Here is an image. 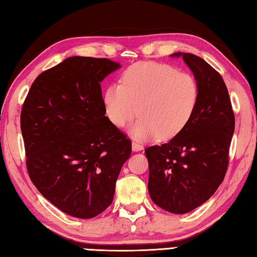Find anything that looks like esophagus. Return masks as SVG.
<instances>
[{
  "label": "esophagus",
  "mask_w": 257,
  "mask_h": 257,
  "mask_svg": "<svg viewBox=\"0 0 257 257\" xmlns=\"http://www.w3.org/2000/svg\"><path fill=\"white\" fill-rule=\"evenodd\" d=\"M132 148L134 151H140L142 150V145L139 141H133L132 142Z\"/></svg>",
  "instance_id": "34e87169"
}]
</instances>
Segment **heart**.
Masks as SVG:
<instances>
[{
	"label": "heart",
	"instance_id": "heart-1",
	"mask_svg": "<svg viewBox=\"0 0 257 257\" xmlns=\"http://www.w3.org/2000/svg\"><path fill=\"white\" fill-rule=\"evenodd\" d=\"M200 99L199 81L188 72L158 62H139L121 74L120 83L106 89V116L117 127L131 123L139 140L176 136L192 118Z\"/></svg>",
	"mask_w": 257,
	"mask_h": 257
}]
</instances>
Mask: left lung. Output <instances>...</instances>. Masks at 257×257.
Wrapping results in <instances>:
<instances>
[{
    "label": "left lung",
    "instance_id": "1",
    "mask_svg": "<svg viewBox=\"0 0 257 257\" xmlns=\"http://www.w3.org/2000/svg\"><path fill=\"white\" fill-rule=\"evenodd\" d=\"M179 55L199 81V103L190 121L172 140L145 150L151 200L177 214L196 209L218 190L226 176L235 131V114L222 76L194 54L173 56Z\"/></svg>",
    "mask_w": 257,
    "mask_h": 257
}]
</instances>
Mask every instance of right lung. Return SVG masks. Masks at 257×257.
Instances as JSON below:
<instances>
[{"label": "right lung", "mask_w": 257, "mask_h": 257, "mask_svg": "<svg viewBox=\"0 0 257 257\" xmlns=\"http://www.w3.org/2000/svg\"><path fill=\"white\" fill-rule=\"evenodd\" d=\"M119 63L72 56L40 73L20 115L29 177L66 214L90 219L111 204L132 142L105 116L100 82Z\"/></svg>", "instance_id": "right-lung-1"}]
</instances>
